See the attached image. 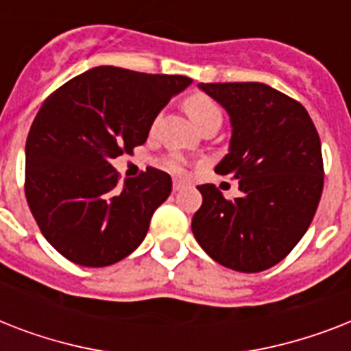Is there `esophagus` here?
Returning a JSON list of instances; mask_svg holds the SVG:
<instances>
[{"label":"esophagus","instance_id":"esophagus-1","mask_svg":"<svg viewBox=\"0 0 351 351\" xmlns=\"http://www.w3.org/2000/svg\"><path fill=\"white\" fill-rule=\"evenodd\" d=\"M180 189H184V182L180 180L173 182V191H180Z\"/></svg>","mask_w":351,"mask_h":351}]
</instances>
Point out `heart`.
I'll return each mask as SVG.
<instances>
[{"label": "heart", "mask_w": 351, "mask_h": 351, "mask_svg": "<svg viewBox=\"0 0 351 351\" xmlns=\"http://www.w3.org/2000/svg\"><path fill=\"white\" fill-rule=\"evenodd\" d=\"M186 109L198 127L206 125L208 121L222 120V111H220L219 104L204 93H195V95L189 96L186 100ZM156 125H158V117L154 118L153 123H151V131H154ZM162 165H164V169H167L173 175L184 176L187 173V162L178 154L165 156L162 160Z\"/></svg>", "instance_id": "b5f03b06"}]
</instances>
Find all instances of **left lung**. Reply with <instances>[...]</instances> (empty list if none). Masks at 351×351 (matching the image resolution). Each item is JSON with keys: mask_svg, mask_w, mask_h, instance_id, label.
Here are the masks:
<instances>
[{"mask_svg": "<svg viewBox=\"0 0 351 351\" xmlns=\"http://www.w3.org/2000/svg\"><path fill=\"white\" fill-rule=\"evenodd\" d=\"M200 89L230 112V153L215 173L237 178L242 195L228 200L215 184L198 186L193 234L222 266L264 271L288 256L313 220L324 186L321 138L304 107L269 85Z\"/></svg>", "mask_w": 351, "mask_h": 351, "instance_id": "left-lung-1", "label": "left lung"}]
</instances>
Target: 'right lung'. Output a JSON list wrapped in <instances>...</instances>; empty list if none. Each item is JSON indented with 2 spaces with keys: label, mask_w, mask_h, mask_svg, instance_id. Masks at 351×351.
<instances>
[{
  "label": "right lung",
  "mask_w": 351,
  "mask_h": 351,
  "mask_svg": "<svg viewBox=\"0 0 351 351\" xmlns=\"http://www.w3.org/2000/svg\"><path fill=\"white\" fill-rule=\"evenodd\" d=\"M187 76L95 67L52 93L25 145V197L36 224L67 261L111 266L142 244L171 176L147 167L120 180L111 160L147 140Z\"/></svg>",
  "instance_id": "add662e5"
}]
</instances>
